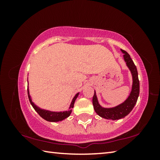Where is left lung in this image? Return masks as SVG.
I'll use <instances>...</instances> for the list:
<instances>
[{"label":"left lung","instance_id":"left-lung-1","mask_svg":"<svg viewBox=\"0 0 160 160\" xmlns=\"http://www.w3.org/2000/svg\"><path fill=\"white\" fill-rule=\"evenodd\" d=\"M123 53V58L126 66H128L132 77V90L130 95L125 101L121 103L118 106L112 108H104L99 104L98 99L94 91V94L92 98V104L94 109L95 112L101 117L106 119H112V120H118V119L124 118L133 109L136 104L138 98L140 93V82L138 80V75L136 66H135L133 61L129 54L126 51L121 49Z\"/></svg>","mask_w":160,"mask_h":160}]
</instances>
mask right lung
Returning <instances> with one entry per match:
<instances>
[{"label":"right lung","mask_w":160,"mask_h":160,"mask_svg":"<svg viewBox=\"0 0 160 160\" xmlns=\"http://www.w3.org/2000/svg\"><path fill=\"white\" fill-rule=\"evenodd\" d=\"M28 97H29V102H30V104H32V106L33 107L34 110L38 113V114L47 121H50V122H58V121H63V119L68 118L70 115V113L72 112V109L74 107L75 101V99H77L78 94H79V92L75 94V96L73 97V99H72L71 104L70 105L69 110L65 111V112H51V111H48V110L42 109L39 107H37L36 104H34V102H32V100L31 99L30 94H29L28 86Z\"/></svg>","instance_id":"add662e5"}]
</instances>
